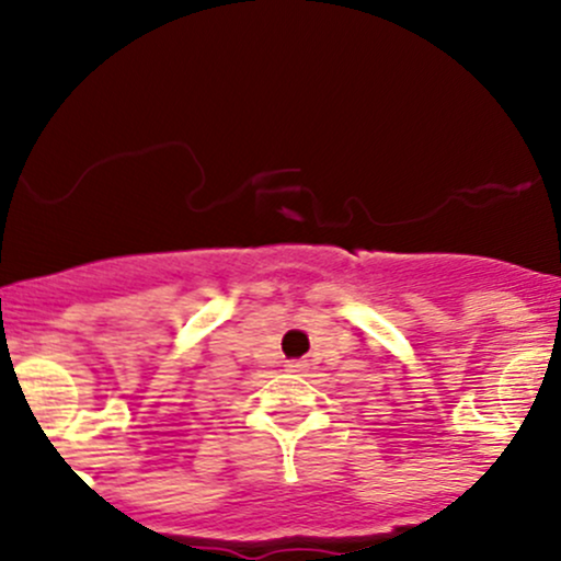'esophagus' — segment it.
I'll return each instance as SVG.
<instances>
[{
  "label": "esophagus",
  "mask_w": 561,
  "mask_h": 561,
  "mask_svg": "<svg viewBox=\"0 0 561 561\" xmlns=\"http://www.w3.org/2000/svg\"><path fill=\"white\" fill-rule=\"evenodd\" d=\"M288 373H305V367H308V365H305V362H299V359H294V362H288Z\"/></svg>",
  "instance_id": "34e87169"
}]
</instances>
